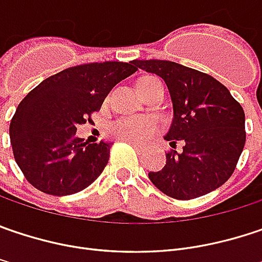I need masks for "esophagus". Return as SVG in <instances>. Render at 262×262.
<instances>
[{
  "mask_svg": "<svg viewBox=\"0 0 262 262\" xmlns=\"http://www.w3.org/2000/svg\"><path fill=\"white\" fill-rule=\"evenodd\" d=\"M135 149H138V151H142V149H145V145L144 144H139V142H129Z\"/></svg>",
  "mask_w": 262,
  "mask_h": 262,
  "instance_id": "34e87169",
  "label": "esophagus"
}]
</instances>
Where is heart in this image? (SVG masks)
I'll return each mask as SVG.
<instances>
[{
    "label": "heart",
    "mask_w": 262,
    "mask_h": 262,
    "mask_svg": "<svg viewBox=\"0 0 262 262\" xmlns=\"http://www.w3.org/2000/svg\"><path fill=\"white\" fill-rule=\"evenodd\" d=\"M149 80H152V77L142 78L139 81V89ZM157 130H159V124L151 117H124V118H118L116 121L110 123L106 127L110 136H113L118 141H126V142L146 141Z\"/></svg>",
    "instance_id": "heart-1"
}]
</instances>
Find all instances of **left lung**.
Here are the masks:
<instances>
[{
  "label": "left lung",
  "instance_id": "left-lung-1",
  "mask_svg": "<svg viewBox=\"0 0 262 262\" xmlns=\"http://www.w3.org/2000/svg\"><path fill=\"white\" fill-rule=\"evenodd\" d=\"M162 77L173 102V123L164 136L182 151L166 152V164L149 172L166 195L191 200L216 190L233 175L246 142L245 113L228 89L205 72L169 60H133Z\"/></svg>",
  "mask_w": 262,
  "mask_h": 262
}]
</instances>
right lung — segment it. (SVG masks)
Segmentation results:
<instances>
[{
	"label": "right lung",
	"mask_w": 262,
	"mask_h": 262,
	"mask_svg": "<svg viewBox=\"0 0 262 262\" xmlns=\"http://www.w3.org/2000/svg\"><path fill=\"white\" fill-rule=\"evenodd\" d=\"M136 71L133 60L78 65L46 78L25 96L10 123V142L32 187L70 195L96 181L111 145L83 142L75 132L92 121L114 85Z\"/></svg>",
	"instance_id": "add662e5"
}]
</instances>
